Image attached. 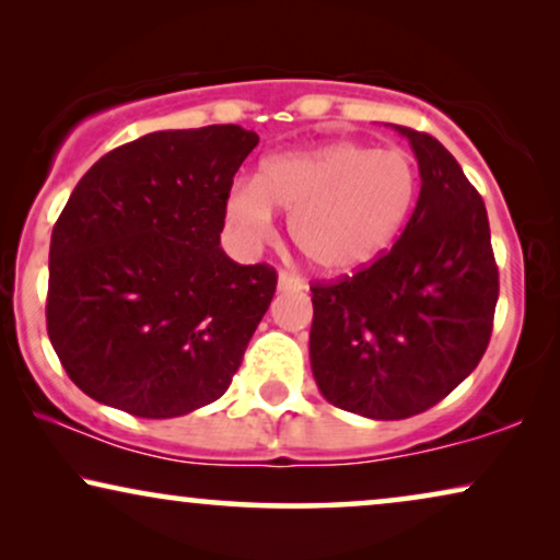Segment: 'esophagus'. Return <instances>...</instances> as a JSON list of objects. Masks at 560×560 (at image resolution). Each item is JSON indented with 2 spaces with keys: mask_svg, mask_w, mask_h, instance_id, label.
<instances>
[{
  "mask_svg": "<svg viewBox=\"0 0 560 560\" xmlns=\"http://www.w3.org/2000/svg\"><path fill=\"white\" fill-rule=\"evenodd\" d=\"M278 290H305V280L298 278V275L282 270L278 275Z\"/></svg>",
  "mask_w": 560,
  "mask_h": 560,
  "instance_id": "34e87169",
  "label": "esophagus"
}]
</instances>
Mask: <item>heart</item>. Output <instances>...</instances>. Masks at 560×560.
I'll return each instance as SVG.
<instances>
[{
  "label": "heart",
  "instance_id": "obj_1",
  "mask_svg": "<svg viewBox=\"0 0 560 560\" xmlns=\"http://www.w3.org/2000/svg\"><path fill=\"white\" fill-rule=\"evenodd\" d=\"M418 198V167L405 150L331 142L267 158L252 183L226 194L224 217L244 244L275 236L278 209L290 236L320 272L347 275L385 255Z\"/></svg>",
  "mask_w": 560,
  "mask_h": 560
}]
</instances>
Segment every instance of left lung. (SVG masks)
<instances>
[{"label":"left lung","mask_w":560,"mask_h":560,"mask_svg":"<svg viewBox=\"0 0 560 560\" xmlns=\"http://www.w3.org/2000/svg\"><path fill=\"white\" fill-rule=\"evenodd\" d=\"M420 196L393 249L334 282H313L311 366L336 408L402 420L477 370L500 295L487 209L456 158L410 127Z\"/></svg>","instance_id":"left-lung-1"}]
</instances>
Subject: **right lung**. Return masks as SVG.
Returning a JSON list of instances; mask_svg holds the SVG:
<instances>
[{
  "instance_id": "add662e5",
  "label": "right lung",
  "mask_w": 560,
  "mask_h": 560,
  "mask_svg": "<svg viewBox=\"0 0 560 560\" xmlns=\"http://www.w3.org/2000/svg\"><path fill=\"white\" fill-rule=\"evenodd\" d=\"M259 137L165 129L106 152L50 236L48 336L96 402L178 418L219 400L278 288L221 249L224 201Z\"/></svg>"
}]
</instances>
